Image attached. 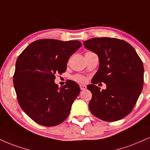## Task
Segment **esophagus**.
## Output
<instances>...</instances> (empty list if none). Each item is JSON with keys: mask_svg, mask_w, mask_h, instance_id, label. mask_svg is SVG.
Returning a JSON list of instances; mask_svg holds the SVG:
<instances>
[{"mask_svg": "<svg viewBox=\"0 0 150 150\" xmlns=\"http://www.w3.org/2000/svg\"><path fill=\"white\" fill-rule=\"evenodd\" d=\"M80 88L81 90H85L86 89V85H83V84H80Z\"/></svg>", "mask_w": 150, "mask_h": 150, "instance_id": "34e87169", "label": "esophagus"}]
</instances>
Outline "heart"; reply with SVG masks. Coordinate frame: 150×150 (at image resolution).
Listing matches in <instances>:
<instances>
[{"mask_svg": "<svg viewBox=\"0 0 150 150\" xmlns=\"http://www.w3.org/2000/svg\"><path fill=\"white\" fill-rule=\"evenodd\" d=\"M73 79L78 82H84L86 80L85 77H84V76H82V75H75V76L73 77Z\"/></svg>", "mask_w": 150, "mask_h": 150, "instance_id": "obj_1", "label": "heart"}]
</instances>
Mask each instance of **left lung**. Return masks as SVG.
I'll list each match as a JSON object with an SVG mask.
<instances>
[{
  "instance_id": "left-lung-1",
  "label": "left lung",
  "mask_w": 150,
  "mask_h": 150,
  "mask_svg": "<svg viewBox=\"0 0 150 150\" xmlns=\"http://www.w3.org/2000/svg\"><path fill=\"white\" fill-rule=\"evenodd\" d=\"M84 47L99 58V69L87 89L92 93L91 112L106 122L124 118L132 111L144 82L142 60L131 45L114 38H94L84 42ZM106 84L100 91L95 84Z\"/></svg>"
}]
</instances>
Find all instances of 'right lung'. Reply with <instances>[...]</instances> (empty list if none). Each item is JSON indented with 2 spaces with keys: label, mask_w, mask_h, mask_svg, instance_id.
Segmentation results:
<instances>
[{
  "label": "right lung",
  "mask_w": 150,
  "mask_h": 150,
  "mask_svg": "<svg viewBox=\"0 0 150 150\" xmlns=\"http://www.w3.org/2000/svg\"><path fill=\"white\" fill-rule=\"evenodd\" d=\"M81 46L77 40H38L18 57L13 76L14 89L21 109L36 123L54 127L69 115L80 86L70 80L59 88L54 83L55 75L66 71L70 56Z\"/></svg>",
  "instance_id": "1"
}]
</instances>
